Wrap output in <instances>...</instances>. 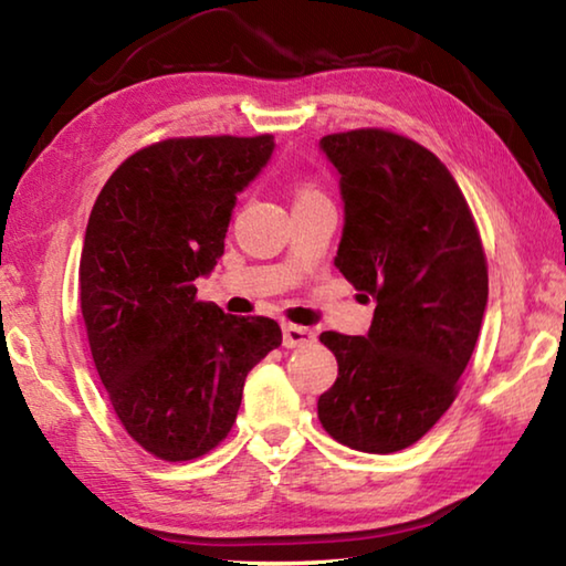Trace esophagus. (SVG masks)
Returning <instances> with one entry per match:
<instances>
[{"mask_svg":"<svg viewBox=\"0 0 566 566\" xmlns=\"http://www.w3.org/2000/svg\"><path fill=\"white\" fill-rule=\"evenodd\" d=\"M284 347L286 349H300V347H310V344L317 339L310 327H300V324H284Z\"/></svg>","mask_w":566,"mask_h":566,"instance_id":"1","label":"esophagus"}]
</instances>
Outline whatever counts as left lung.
Returning a JSON list of instances; mask_svg holds the SVG:
<instances>
[{"label": "left lung", "instance_id": "8db88e82", "mask_svg": "<svg viewBox=\"0 0 566 566\" xmlns=\"http://www.w3.org/2000/svg\"><path fill=\"white\" fill-rule=\"evenodd\" d=\"M319 149L344 202L334 266L377 304L364 337H319L339 364L319 421L357 452H399L457 397L490 294L482 242L454 177L417 142L354 129Z\"/></svg>", "mask_w": 566, "mask_h": 566}]
</instances>
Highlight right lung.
Wrapping results in <instances>:
<instances>
[{
	"label": "right lung",
	"mask_w": 566,
	"mask_h": 566,
	"mask_svg": "<svg viewBox=\"0 0 566 566\" xmlns=\"http://www.w3.org/2000/svg\"><path fill=\"white\" fill-rule=\"evenodd\" d=\"M274 147L272 134L159 142L124 159L92 207L80 302L94 367L129 437L167 462L222 442L247 375L282 344L274 319L232 317L195 286Z\"/></svg>",
	"instance_id": "add662e5"
}]
</instances>
